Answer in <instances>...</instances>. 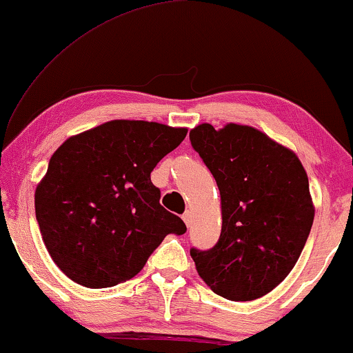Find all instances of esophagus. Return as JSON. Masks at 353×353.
I'll return each instance as SVG.
<instances>
[{
  "mask_svg": "<svg viewBox=\"0 0 353 353\" xmlns=\"http://www.w3.org/2000/svg\"><path fill=\"white\" fill-rule=\"evenodd\" d=\"M183 220H185V223L190 226L191 225V220H192V215H191V212L190 210H186L185 214H183Z\"/></svg>",
  "mask_w": 353,
  "mask_h": 353,
  "instance_id": "34e87169",
  "label": "esophagus"
}]
</instances>
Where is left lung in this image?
Listing matches in <instances>:
<instances>
[{
	"label": "left lung",
	"instance_id": "left-lung-1",
	"mask_svg": "<svg viewBox=\"0 0 353 353\" xmlns=\"http://www.w3.org/2000/svg\"><path fill=\"white\" fill-rule=\"evenodd\" d=\"M221 197V233L191 257L207 286L228 301H254L273 291L296 265L310 234L308 178L296 154L245 125L190 132Z\"/></svg>",
	"mask_w": 353,
	"mask_h": 353
}]
</instances>
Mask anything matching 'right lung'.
<instances>
[{
	"label": "right lung",
	"instance_id": "add662e5",
	"mask_svg": "<svg viewBox=\"0 0 353 353\" xmlns=\"http://www.w3.org/2000/svg\"><path fill=\"white\" fill-rule=\"evenodd\" d=\"M186 128L112 120L62 143L35 191L48 252L85 288H112L141 272L167 234L186 233L161 205L151 172Z\"/></svg>",
	"mask_w": 353,
	"mask_h": 353
}]
</instances>
